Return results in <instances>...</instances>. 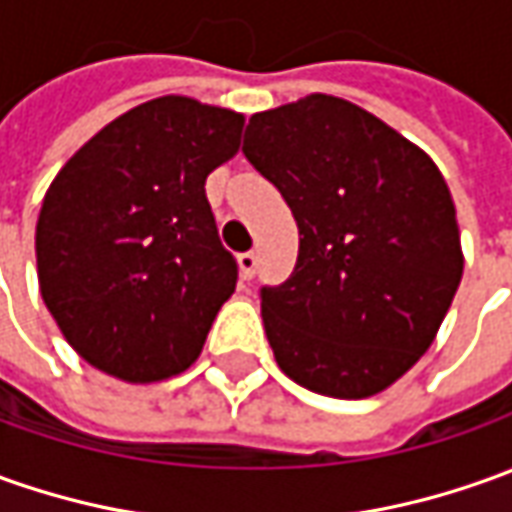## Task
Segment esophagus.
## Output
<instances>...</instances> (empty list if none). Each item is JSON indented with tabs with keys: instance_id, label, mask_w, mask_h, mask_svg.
Masks as SVG:
<instances>
[{
	"instance_id": "34e87169",
	"label": "esophagus",
	"mask_w": 512,
	"mask_h": 512,
	"mask_svg": "<svg viewBox=\"0 0 512 512\" xmlns=\"http://www.w3.org/2000/svg\"><path fill=\"white\" fill-rule=\"evenodd\" d=\"M238 266H241V277L243 280H252L257 271V255L255 252H243L238 255Z\"/></svg>"
}]
</instances>
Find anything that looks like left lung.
Wrapping results in <instances>:
<instances>
[{
  "label": "left lung",
  "instance_id": "8db88e82",
  "mask_svg": "<svg viewBox=\"0 0 512 512\" xmlns=\"http://www.w3.org/2000/svg\"><path fill=\"white\" fill-rule=\"evenodd\" d=\"M246 159L300 227L285 283L260 288L274 358L328 398H370L434 342L462 280L457 210L429 154L350 100L252 114Z\"/></svg>",
  "mask_w": 512,
  "mask_h": 512
}]
</instances>
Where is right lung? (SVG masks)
Wrapping results in <instances>:
<instances>
[{"instance_id": "right-lung-1", "label": "right lung", "mask_w": 512, "mask_h": 512, "mask_svg": "<svg viewBox=\"0 0 512 512\" xmlns=\"http://www.w3.org/2000/svg\"><path fill=\"white\" fill-rule=\"evenodd\" d=\"M243 114L165 95L111 120L58 170L36 224L38 288L75 353L128 384L184 373L238 283L204 182Z\"/></svg>"}]
</instances>
